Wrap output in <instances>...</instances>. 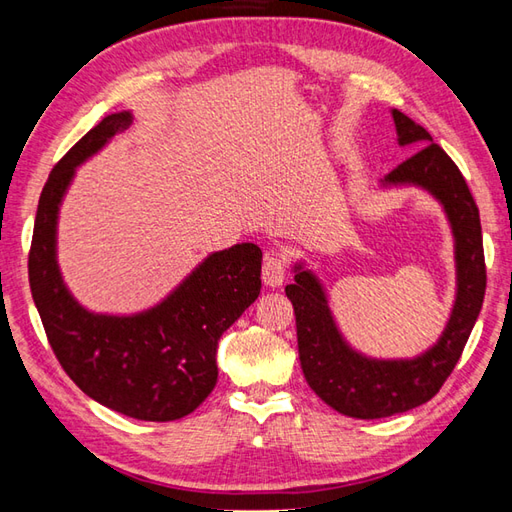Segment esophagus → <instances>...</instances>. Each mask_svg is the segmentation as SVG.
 I'll use <instances>...</instances> for the list:
<instances>
[{"mask_svg": "<svg viewBox=\"0 0 512 512\" xmlns=\"http://www.w3.org/2000/svg\"><path fill=\"white\" fill-rule=\"evenodd\" d=\"M286 257L281 255H266L264 259V266H262V281L268 288H281L286 281Z\"/></svg>", "mask_w": 512, "mask_h": 512, "instance_id": "1", "label": "esophagus"}]
</instances>
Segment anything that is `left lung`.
I'll use <instances>...</instances> for the list:
<instances>
[{"mask_svg": "<svg viewBox=\"0 0 512 512\" xmlns=\"http://www.w3.org/2000/svg\"><path fill=\"white\" fill-rule=\"evenodd\" d=\"M398 145H413L416 154L380 180V187H418L436 198L453 233L455 301L440 339L413 358H374L345 341L330 310L323 281L297 262L295 284L286 286L297 317V343L303 376L325 405L343 416L374 420L420 407L438 394L460 361L473 325L480 317L486 266L482 224L466 180L433 143L431 134L409 116L391 110Z\"/></svg>", "mask_w": 512, "mask_h": 512, "instance_id": "1", "label": "left lung"}]
</instances>
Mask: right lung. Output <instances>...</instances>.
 Returning a JSON list of instances; mask_svg holds the SVG:
<instances>
[{"mask_svg": "<svg viewBox=\"0 0 512 512\" xmlns=\"http://www.w3.org/2000/svg\"><path fill=\"white\" fill-rule=\"evenodd\" d=\"M129 123V112L107 114L50 171L37 206L28 277L52 352L76 387L123 416L169 422L189 416L213 391L220 336L262 290V248L244 242L211 253L143 312L83 308L57 262L59 209L76 167Z\"/></svg>", "mask_w": 512, "mask_h": 512, "instance_id": "add662e5", "label": "right lung"}]
</instances>
